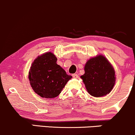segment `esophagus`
<instances>
[{"instance_id":"obj_1","label":"esophagus","mask_w":135,"mask_h":135,"mask_svg":"<svg viewBox=\"0 0 135 135\" xmlns=\"http://www.w3.org/2000/svg\"><path fill=\"white\" fill-rule=\"evenodd\" d=\"M72 77H73L74 78H78V74H72Z\"/></svg>"}]
</instances>
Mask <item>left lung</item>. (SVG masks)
<instances>
[{
	"mask_svg": "<svg viewBox=\"0 0 135 135\" xmlns=\"http://www.w3.org/2000/svg\"><path fill=\"white\" fill-rule=\"evenodd\" d=\"M84 74L81 78L88 94L95 97L109 94L115 84L113 66L105 56L98 54L91 57L84 65Z\"/></svg>",
	"mask_w": 135,
	"mask_h": 135,
	"instance_id": "obj_1",
	"label": "left lung"
}]
</instances>
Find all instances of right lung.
I'll use <instances>...</instances> for the list:
<instances>
[{
    "label": "right lung",
    "instance_id": "1",
    "mask_svg": "<svg viewBox=\"0 0 135 135\" xmlns=\"http://www.w3.org/2000/svg\"><path fill=\"white\" fill-rule=\"evenodd\" d=\"M57 57L51 52L38 56L29 71L32 90L43 98L52 99L60 94L66 83L72 78L56 63Z\"/></svg>",
    "mask_w": 135,
    "mask_h": 135
}]
</instances>
